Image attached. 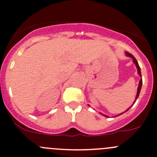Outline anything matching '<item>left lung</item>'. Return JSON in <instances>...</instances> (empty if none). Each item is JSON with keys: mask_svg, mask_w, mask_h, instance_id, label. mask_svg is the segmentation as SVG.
I'll use <instances>...</instances> for the list:
<instances>
[{"mask_svg": "<svg viewBox=\"0 0 157 157\" xmlns=\"http://www.w3.org/2000/svg\"><path fill=\"white\" fill-rule=\"evenodd\" d=\"M126 55L128 56H130V57H131L132 59H133V63H135V65H136V68H137V72H138V74H139L140 75V76L141 77V72H140V66H139V64H138V63H137V61H136V59H135V57L133 56V55H132V54H131V53H129V52H126ZM141 86H142V79H140V82H139V86H138V88H137V93H136V98H135V101H134V102H133V104L135 103V101H136V99H137V98H138V96H139V94H140V89H141ZM130 108H128V110H127V111H128V110L130 109ZM123 114V113H121V114H118V115L117 116H119V115H121V114ZM103 116H105V117H108V116H106L105 115V114H101ZM116 117V116H115Z\"/></svg>", "mask_w": 157, "mask_h": 157, "instance_id": "8db88e82", "label": "left lung"}]
</instances>
